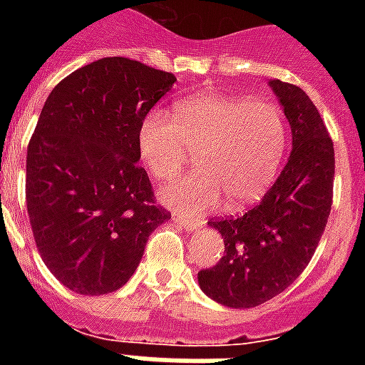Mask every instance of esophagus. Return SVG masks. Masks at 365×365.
<instances>
[{"label": "esophagus", "mask_w": 365, "mask_h": 365, "mask_svg": "<svg viewBox=\"0 0 365 365\" xmlns=\"http://www.w3.org/2000/svg\"><path fill=\"white\" fill-rule=\"evenodd\" d=\"M172 221L180 227L182 230H185V232H191V230L199 229V222L197 221H191V219H187V217H183V215L180 213H174L172 215Z\"/></svg>", "instance_id": "1"}]
</instances>
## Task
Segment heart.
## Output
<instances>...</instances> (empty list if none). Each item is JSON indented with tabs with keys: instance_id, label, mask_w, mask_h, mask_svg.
<instances>
[{
	"instance_id": "heart-1",
	"label": "heart",
	"mask_w": 365,
	"mask_h": 365,
	"mask_svg": "<svg viewBox=\"0 0 365 365\" xmlns=\"http://www.w3.org/2000/svg\"><path fill=\"white\" fill-rule=\"evenodd\" d=\"M285 143V120L274 103L221 93L183 99L175 120L150 113L138 130L140 158L156 180L175 178L197 154V174L160 190V201L182 213L211 209L221 195L229 209L256 203L282 168Z\"/></svg>"
}]
</instances>
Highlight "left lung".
I'll use <instances>...</instances> for the list:
<instances>
[{"label":"left lung","instance_id":"8db88e82","mask_svg":"<svg viewBox=\"0 0 365 365\" xmlns=\"http://www.w3.org/2000/svg\"><path fill=\"white\" fill-rule=\"evenodd\" d=\"M269 88L291 127V154L260 203L237 219L211 221L225 256L201 269L207 297L232 309L266 303L297 279L319 246L332 205L334 146L319 109L293 83Z\"/></svg>","mask_w":365,"mask_h":365}]
</instances>
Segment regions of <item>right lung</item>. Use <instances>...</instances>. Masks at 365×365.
Listing matches in <instances>:
<instances>
[{
  "label": "right lung",
  "mask_w": 365,
  "mask_h": 365,
  "mask_svg": "<svg viewBox=\"0 0 365 365\" xmlns=\"http://www.w3.org/2000/svg\"><path fill=\"white\" fill-rule=\"evenodd\" d=\"M175 76L113 56L66 76L27 148V211L41 258L80 295L119 289L172 219L138 166V130Z\"/></svg>",
  "instance_id": "right-lung-1"
}]
</instances>
